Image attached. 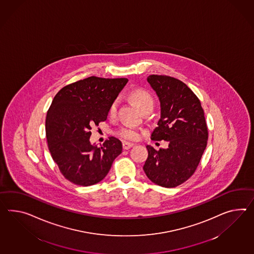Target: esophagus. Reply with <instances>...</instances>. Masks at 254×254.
Returning a JSON list of instances; mask_svg holds the SVG:
<instances>
[{
    "instance_id": "1",
    "label": "esophagus",
    "mask_w": 254,
    "mask_h": 254,
    "mask_svg": "<svg viewBox=\"0 0 254 254\" xmlns=\"http://www.w3.org/2000/svg\"><path fill=\"white\" fill-rule=\"evenodd\" d=\"M133 146H134L133 143L123 142V149H129L130 148H132Z\"/></svg>"
}]
</instances>
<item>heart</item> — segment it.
<instances>
[{
  "mask_svg": "<svg viewBox=\"0 0 254 254\" xmlns=\"http://www.w3.org/2000/svg\"><path fill=\"white\" fill-rule=\"evenodd\" d=\"M130 99L141 110L145 111L149 108H153L154 100L152 95L142 89H136L128 94ZM118 101L112 102L108 108V116L111 118H116L118 114ZM141 128L134 127L130 126H125L118 130V135L126 140H137L143 135Z\"/></svg>",
  "mask_w": 254,
  "mask_h": 254,
  "instance_id": "heart-1",
  "label": "heart"
}]
</instances>
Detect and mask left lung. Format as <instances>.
<instances>
[{
	"label": "left lung",
	"mask_w": 254,
	"mask_h": 254,
	"mask_svg": "<svg viewBox=\"0 0 254 254\" xmlns=\"http://www.w3.org/2000/svg\"><path fill=\"white\" fill-rule=\"evenodd\" d=\"M148 81L161 102V118L151 134L153 140H167L168 149L147 146L143 170L151 182L173 188L195 172L207 145L208 128L201 102L189 87L166 75H149Z\"/></svg>",
	"instance_id": "8db88e82"
}]
</instances>
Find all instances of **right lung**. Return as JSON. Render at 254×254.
I'll use <instances>...</instances> for the list:
<instances>
[{
	"instance_id": "add662e5",
	"label": "right lung",
	"mask_w": 254,
	"mask_h": 254,
	"mask_svg": "<svg viewBox=\"0 0 254 254\" xmlns=\"http://www.w3.org/2000/svg\"><path fill=\"white\" fill-rule=\"evenodd\" d=\"M128 80L88 77L62 88L46 118L50 154L62 175L77 186L99 183L122 152L121 141L110 136L101 147L92 145V127L105 121L108 108Z\"/></svg>"
}]
</instances>
